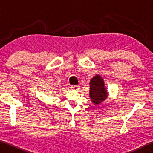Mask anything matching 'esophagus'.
<instances>
[{
    "mask_svg": "<svg viewBox=\"0 0 153 153\" xmlns=\"http://www.w3.org/2000/svg\"><path fill=\"white\" fill-rule=\"evenodd\" d=\"M71 89L74 90H78L79 89H80V86H71Z\"/></svg>",
    "mask_w": 153,
    "mask_h": 153,
    "instance_id": "esophagus-1",
    "label": "esophagus"
}]
</instances>
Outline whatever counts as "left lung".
<instances>
[{"mask_svg":"<svg viewBox=\"0 0 153 153\" xmlns=\"http://www.w3.org/2000/svg\"><path fill=\"white\" fill-rule=\"evenodd\" d=\"M89 97L90 100L95 105L102 103L108 97V92L105 86L102 77L97 74L90 81Z\"/></svg>","mask_w":153,"mask_h":153,"instance_id":"left-lung-1","label":"left lung"}]
</instances>
